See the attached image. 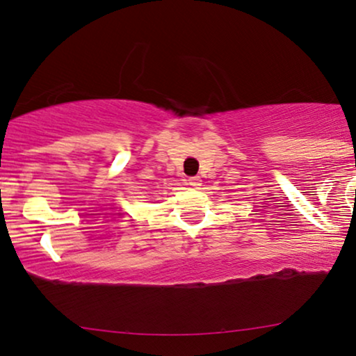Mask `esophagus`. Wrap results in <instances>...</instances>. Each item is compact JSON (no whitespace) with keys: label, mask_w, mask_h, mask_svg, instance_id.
I'll return each mask as SVG.
<instances>
[{"label":"esophagus","mask_w":356,"mask_h":356,"mask_svg":"<svg viewBox=\"0 0 356 356\" xmlns=\"http://www.w3.org/2000/svg\"><path fill=\"white\" fill-rule=\"evenodd\" d=\"M188 184H189V186H194V188L201 186V178H199V177H191V178H188Z\"/></svg>","instance_id":"obj_1"}]
</instances>
